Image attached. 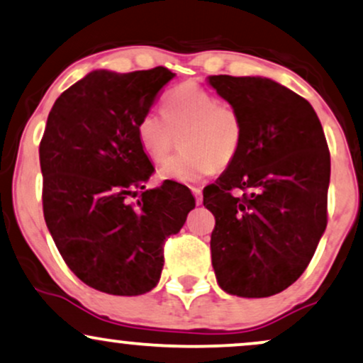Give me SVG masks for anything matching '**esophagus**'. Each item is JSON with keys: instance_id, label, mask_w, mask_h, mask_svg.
<instances>
[{"instance_id": "obj_1", "label": "esophagus", "mask_w": 363, "mask_h": 363, "mask_svg": "<svg viewBox=\"0 0 363 363\" xmlns=\"http://www.w3.org/2000/svg\"><path fill=\"white\" fill-rule=\"evenodd\" d=\"M192 194L196 197V204H203V191L199 189V187H192Z\"/></svg>"}]
</instances>
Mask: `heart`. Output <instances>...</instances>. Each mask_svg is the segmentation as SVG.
Wrapping results in <instances>:
<instances>
[{
  "label": "heart",
  "mask_w": 363,
  "mask_h": 363,
  "mask_svg": "<svg viewBox=\"0 0 363 363\" xmlns=\"http://www.w3.org/2000/svg\"><path fill=\"white\" fill-rule=\"evenodd\" d=\"M182 135L184 152L159 169L160 179L196 184L228 166L242 139V122L236 107L218 100L204 86L186 82L164 100V116L149 110L137 122V139L152 162H162Z\"/></svg>",
  "instance_id": "1"
}]
</instances>
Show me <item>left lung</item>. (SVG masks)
Returning a JSON list of instances; mask_svg holds the SVG:
<instances>
[{"instance_id":"1","label":"left lung","mask_w":363,"mask_h":363,"mask_svg":"<svg viewBox=\"0 0 363 363\" xmlns=\"http://www.w3.org/2000/svg\"><path fill=\"white\" fill-rule=\"evenodd\" d=\"M209 84L242 122L236 157L204 194L216 279L236 296L277 295L301 277L327 228L322 123L308 100L269 79L213 75Z\"/></svg>"}]
</instances>
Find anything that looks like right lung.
I'll return each instance as SVG.
<instances>
[{"label":"right lung","mask_w":363,"mask_h":363,"mask_svg":"<svg viewBox=\"0 0 363 363\" xmlns=\"http://www.w3.org/2000/svg\"><path fill=\"white\" fill-rule=\"evenodd\" d=\"M174 77L164 67L90 72L57 99L40 142L50 235L77 278L108 295L152 290L164 242L196 206L177 182L144 186L154 166L137 139V122Z\"/></svg>","instance_id":"1"}]
</instances>
